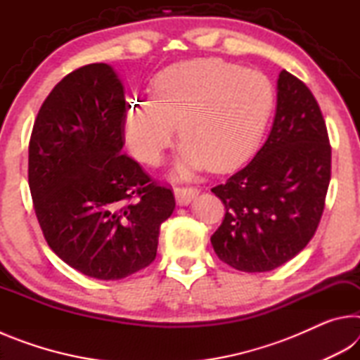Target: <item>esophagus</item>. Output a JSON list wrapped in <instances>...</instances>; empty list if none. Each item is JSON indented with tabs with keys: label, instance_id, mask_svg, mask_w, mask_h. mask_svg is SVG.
Masks as SVG:
<instances>
[{
	"label": "esophagus",
	"instance_id": "34e87169",
	"mask_svg": "<svg viewBox=\"0 0 360 360\" xmlns=\"http://www.w3.org/2000/svg\"><path fill=\"white\" fill-rule=\"evenodd\" d=\"M195 195H198L197 187H191V186L174 187V197H176V202L179 205H188L193 200Z\"/></svg>",
	"mask_w": 360,
	"mask_h": 360
}]
</instances>
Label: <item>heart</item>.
Here are the masks:
<instances>
[{
  "mask_svg": "<svg viewBox=\"0 0 360 360\" xmlns=\"http://www.w3.org/2000/svg\"><path fill=\"white\" fill-rule=\"evenodd\" d=\"M273 108L275 89L262 72L221 58L187 60L157 72L150 98L130 100L124 135L133 155L158 165L178 125V174L224 172L255 150Z\"/></svg>",
  "mask_w": 360,
  "mask_h": 360,
  "instance_id": "b5f03b06",
  "label": "heart"
}]
</instances>
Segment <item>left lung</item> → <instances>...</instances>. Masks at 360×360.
<instances>
[{
	"instance_id": "obj_1",
	"label": "left lung",
	"mask_w": 360,
	"mask_h": 360,
	"mask_svg": "<svg viewBox=\"0 0 360 360\" xmlns=\"http://www.w3.org/2000/svg\"><path fill=\"white\" fill-rule=\"evenodd\" d=\"M332 148L321 108L285 70L265 144L248 165L211 188L225 206L211 236L217 257L235 270L270 271L313 238L326 206Z\"/></svg>"
}]
</instances>
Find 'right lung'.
I'll return each instance as SVG.
<instances>
[{
	"label": "right lung",
	"instance_id": "1",
	"mask_svg": "<svg viewBox=\"0 0 360 360\" xmlns=\"http://www.w3.org/2000/svg\"><path fill=\"white\" fill-rule=\"evenodd\" d=\"M124 85L106 63L66 75L36 115L28 184L47 245L85 276L117 281L157 255L174 195L125 144Z\"/></svg>",
	"mask_w": 360,
	"mask_h": 360
}]
</instances>
